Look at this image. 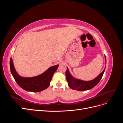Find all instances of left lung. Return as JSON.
<instances>
[{
  "label": "left lung",
  "instance_id": "obj_1",
  "mask_svg": "<svg viewBox=\"0 0 123 123\" xmlns=\"http://www.w3.org/2000/svg\"><path fill=\"white\" fill-rule=\"evenodd\" d=\"M105 61H106V57L105 56ZM105 69H104L103 71L99 74L95 79L90 81H83L79 80H76L73 78L71 75L68 68H67L66 71V76L67 80L68 81L69 86L74 90L78 91H85L91 89L95 87L97 85L100 80H101L105 71Z\"/></svg>",
  "mask_w": 123,
  "mask_h": 123
}]
</instances>
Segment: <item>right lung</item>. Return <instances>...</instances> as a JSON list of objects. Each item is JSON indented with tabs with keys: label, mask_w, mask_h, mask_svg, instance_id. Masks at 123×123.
<instances>
[{
	"label": "right lung",
	"mask_w": 123,
	"mask_h": 123,
	"mask_svg": "<svg viewBox=\"0 0 123 123\" xmlns=\"http://www.w3.org/2000/svg\"><path fill=\"white\" fill-rule=\"evenodd\" d=\"M10 67L14 79L21 88L28 91L37 92L43 91L49 86L53 75L57 70L58 65L51 67L43 74L33 77L20 76L15 69L11 58L10 61Z\"/></svg>",
	"instance_id": "1"
}]
</instances>
